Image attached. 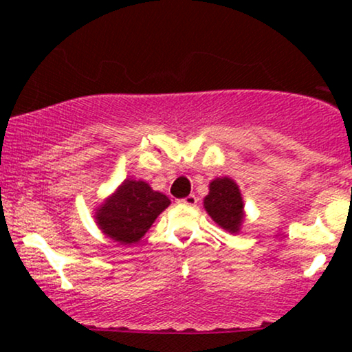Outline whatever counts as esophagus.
<instances>
[{
    "mask_svg": "<svg viewBox=\"0 0 352 352\" xmlns=\"http://www.w3.org/2000/svg\"><path fill=\"white\" fill-rule=\"evenodd\" d=\"M177 204L184 205V206H195L197 205V197L195 195H187L184 199L177 200Z\"/></svg>",
    "mask_w": 352,
    "mask_h": 352,
    "instance_id": "obj_1",
    "label": "esophagus"
}]
</instances>
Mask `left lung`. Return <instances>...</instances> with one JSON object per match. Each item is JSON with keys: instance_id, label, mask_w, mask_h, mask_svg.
<instances>
[{"instance_id": "left-lung-1", "label": "left lung", "mask_w": 352, "mask_h": 352, "mask_svg": "<svg viewBox=\"0 0 352 352\" xmlns=\"http://www.w3.org/2000/svg\"><path fill=\"white\" fill-rule=\"evenodd\" d=\"M204 206L219 228L237 234L243 223V200L239 186L230 177H218L210 182V192Z\"/></svg>"}]
</instances>
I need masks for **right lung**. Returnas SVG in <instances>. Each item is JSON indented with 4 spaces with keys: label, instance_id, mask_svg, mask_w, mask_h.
I'll return each mask as SVG.
<instances>
[{
    "label": "right lung",
    "instance_id": "right-lung-1",
    "mask_svg": "<svg viewBox=\"0 0 352 352\" xmlns=\"http://www.w3.org/2000/svg\"><path fill=\"white\" fill-rule=\"evenodd\" d=\"M171 201L147 182L124 179L123 184L96 210L99 229L115 242L131 245L141 240L153 221Z\"/></svg>",
    "mask_w": 352,
    "mask_h": 352
}]
</instances>
